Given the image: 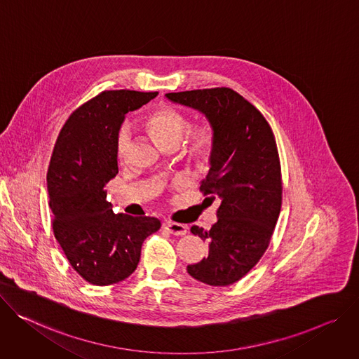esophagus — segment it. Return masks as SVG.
<instances>
[{
  "label": "esophagus",
  "instance_id": "esophagus-1",
  "mask_svg": "<svg viewBox=\"0 0 359 359\" xmlns=\"http://www.w3.org/2000/svg\"><path fill=\"white\" fill-rule=\"evenodd\" d=\"M165 229L172 233V235H185L188 231V226L180 222H174V221H167L165 224Z\"/></svg>",
  "mask_w": 359,
  "mask_h": 359
}]
</instances>
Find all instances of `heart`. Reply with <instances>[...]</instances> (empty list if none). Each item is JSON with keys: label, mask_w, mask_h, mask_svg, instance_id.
<instances>
[{"label": "heart", "mask_w": 359, "mask_h": 359, "mask_svg": "<svg viewBox=\"0 0 359 359\" xmlns=\"http://www.w3.org/2000/svg\"><path fill=\"white\" fill-rule=\"evenodd\" d=\"M144 124L151 135L167 147H178L187 134L185 155L196 167H205L211 163L217 148V130L211 121H201L189 128V119L185 114L171 105H156L144 116ZM133 140L130 124H123L116 131V156L119 161H126Z\"/></svg>", "instance_id": "heart-1"}]
</instances>
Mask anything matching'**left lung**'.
<instances>
[{
	"instance_id": "obj_1",
	"label": "left lung",
	"mask_w": 359,
	"mask_h": 359,
	"mask_svg": "<svg viewBox=\"0 0 359 359\" xmlns=\"http://www.w3.org/2000/svg\"><path fill=\"white\" fill-rule=\"evenodd\" d=\"M167 98L205 114L217 130V148L201 192L221 198L207 240L208 255L188 265L196 281L226 287L244 278L265 254L283 204V177L273 133L264 115L236 91L218 87L170 93Z\"/></svg>"
}]
</instances>
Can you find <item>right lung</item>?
<instances>
[{
    "instance_id": "right-lung-1",
    "label": "right lung",
    "mask_w": 359,
    "mask_h": 359,
    "mask_svg": "<svg viewBox=\"0 0 359 359\" xmlns=\"http://www.w3.org/2000/svg\"><path fill=\"white\" fill-rule=\"evenodd\" d=\"M158 93L102 91L78 107L54 145L47 174L53 231L71 266L90 284L124 281L137 268L154 217L114 214L105 185L118 174L116 131L127 112Z\"/></svg>"
}]
</instances>
